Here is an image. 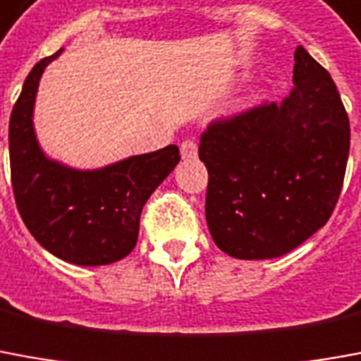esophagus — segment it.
<instances>
[{"mask_svg":"<svg viewBox=\"0 0 361 361\" xmlns=\"http://www.w3.org/2000/svg\"><path fill=\"white\" fill-rule=\"evenodd\" d=\"M196 153H198V147H196V143L192 139H185L180 143V155H183V159H195Z\"/></svg>","mask_w":361,"mask_h":361,"instance_id":"1","label":"esophagus"}]
</instances>
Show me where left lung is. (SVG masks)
<instances>
[{"label": "left lung", "mask_w": 361, "mask_h": 361, "mask_svg": "<svg viewBox=\"0 0 361 361\" xmlns=\"http://www.w3.org/2000/svg\"><path fill=\"white\" fill-rule=\"evenodd\" d=\"M293 84L281 104L216 119L200 135L208 230L238 259L299 247L328 222L342 192L350 119L332 76L300 44Z\"/></svg>", "instance_id": "left-lung-1"}]
</instances>
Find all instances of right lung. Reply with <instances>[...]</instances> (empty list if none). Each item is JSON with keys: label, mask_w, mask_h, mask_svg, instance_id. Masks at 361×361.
<instances>
[{"label": "right lung", "mask_w": 361, "mask_h": 361, "mask_svg": "<svg viewBox=\"0 0 361 361\" xmlns=\"http://www.w3.org/2000/svg\"><path fill=\"white\" fill-rule=\"evenodd\" d=\"M39 61L25 78L9 119V163L17 210L47 252L74 265H108L135 247L139 216L157 186L178 165L176 145L76 171L51 161L35 137L33 108L44 66Z\"/></svg>", "instance_id": "obj_1"}]
</instances>
